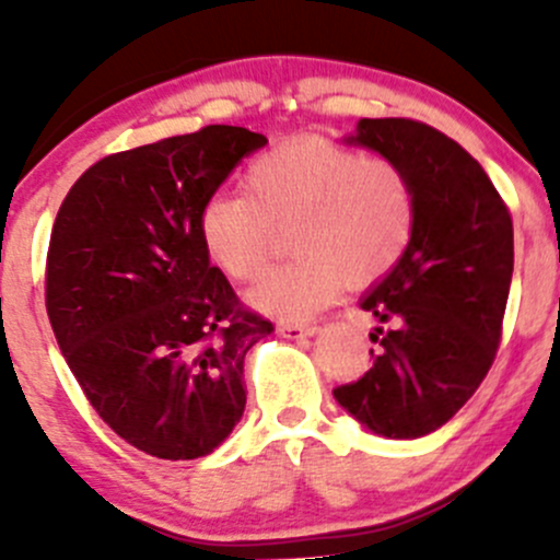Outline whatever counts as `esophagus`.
<instances>
[{
    "label": "esophagus",
    "mask_w": 560,
    "mask_h": 560,
    "mask_svg": "<svg viewBox=\"0 0 560 560\" xmlns=\"http://www.w3.org/2000/svg\"><path fill=\"white\" fill-rule=\"evenodd\" d=\"M314 332H316L314 325H292V322H281L279 325V336L292 338V341H298V338H312Z\"/></svg>",
    "instance_id": "esophagus-1"
}]
</instances>
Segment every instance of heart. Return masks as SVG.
<instances>
[{
	"label": "heart",
	"instance_id": "1",
	"mask_svg": "<svg viewBox=\"0 0 560 560\" xmlns=\"http://www.w3.org/2000/svg\"><path fill=\"white\" fill-rule=\"evenodd\" d=\"M244 191H213L197 211L208 259L248 281L268 257L273 230L292 224V262L248 290L257 312L306 322L341 295L387 276L415 238L417 195L406 171L352 145L301 138L254 156Z\"/></svg>",
	"mask_w": 560,
	"mask_h": 560
}]
</instances>
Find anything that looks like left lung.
Segmentation results:
<instances>
[{"mask_svg":"<svg viewBox=\"0 0 560 560\" xmlns=\"http://www.w3.org/2000/svg\"><path fill=\"white\" fill-rule=\"evenodd\" d=\"M347 143L400 165L415 184V238L360 306L376 327L371 369L332 389L338 404L387 439L442 428L493 365L515 265L512 217L463 145L411 118H360Z\"/></svg>","mask_w":560,"mask_h":560,"instance_id":"1","label":"left lung"}]
</instances>
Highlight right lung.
<instances>
[{
	"mask_svg": "<svg viewBox=\"0 0 560 560\" xmlns=\"http://www.w3.org/2000/svg\"><path fill=\"white\" fill-rule=\"evenodd\" d=\"M268 138L211 124L118 151L72 184L45 262L56 343L132 447L195 460L246 406L244 360L273 322L246 308L197 235V211Z\"/></svg>",
	"mask_w": 560,
	"mask_h": 560,
	"instance_id": "right-lung-1",
	"label": "right lung"
}]
</instances>
